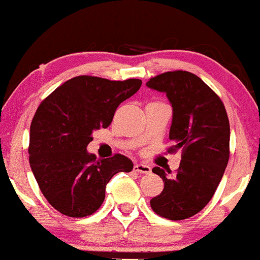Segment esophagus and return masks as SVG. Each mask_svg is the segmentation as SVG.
I'll list each match as a JSON object with an SVG mask.
<instances>
[{
  "instance_id": "esophagus-1",
  "label": "esophagus",
  "mask_w": 260,
  "mask_h": 260,
  "mask_svg": "<svg viewBox=\"0 0 260 260\" xmlns=\"http://www.w3.org/2000/svg\"><path fill=\"white\" fill-rule=\"evenodd\" d=\"M134 171L139 172V174H149L150 172V167L145 163H137L134 166Z\"/></svg>"
}]
</instances>
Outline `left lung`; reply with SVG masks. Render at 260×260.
<instances>
[{"label": "left lung", "instance_id": "1", "mask_svg": "<svg viewBox=\"0 0 260 260\" xmlns=\"http://www.w3.org/2000/svg\"><path fill=\"white\" fill-rule=\"evenodd\" d=\"M147 85L165 91L174 110L167 152L182 149L176 174L152 170L165 182L150 200L158 216L181 221L199 213L209 203L230 158V122L221 98L199 76L189 71H167L150 78ZM171 174V171H167Z\"/></svg>", "mask_w": 260, "mask_h": 260}]
</instances>
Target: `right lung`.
<instances>
[{
    "instance_id": "add662e5",
    "label": "right lung",
    "mask_w": 260,
    "mask_h": 260,
    "mask_svg": "<svg viewBox=\"0 0 260 260\" xmlns=\"http://www.w3.org/2000/svg\"><path fill=\"white\" fill-rule=\"evenodd\" d=\"M142 80H108L80 75L54 89L31 120L29 163L47 202L68 217L81 218L102 206L106 186L133 162L116 153L100 160L86 147L91 133L112 122L121 102L139 90Z\"/></svg>"
}]
</instances>
